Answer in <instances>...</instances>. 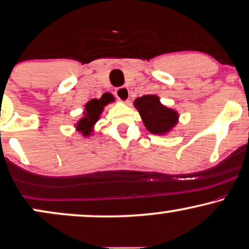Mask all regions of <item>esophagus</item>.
Listing matches in <instances>:
<instances>
[{"label": "esophagus", "mask_w": 249, "mask_h": 249, "mask_svg": "<svg viewBox=\"0 0 249 249\" xmlns=\"http://www.w3.org/2000/svg\"><path fill=\"white\" fill-rule=\"evenodd\" d=\"M115 95L117 96V99L119 100V101L127 102L128 97H130V92H128V89L126 87H124V86L118 87V88H116Z\"/></svg>", "instance_id": "1"}]
</instances>
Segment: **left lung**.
Returning <instances> with one entry per match:
<instances>
[{
  "label": "left lung",
  "instance_id": "left-lung-1",
  "mask_svg": "<svg viewBox=\"0 0 249 249\" xmlns=\"http://www.w3.org/2000/svg\"><path fill=\"white\" fill-rule=\"evenodd\" d=\"M134 107L139 111L144 126L153 134L168 133L178 122L177 111L163 106L156 95L138 97Z\"/></svg>",
  "mask_w": 249,
  "mask_h": 249
}]
</instances>
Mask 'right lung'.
<instances>
[{"label": "right lung", "mask_w": 249, "mask_h": 249, "mask_svg": "<svg viewBox=\"0 0 249 249\" xmlns=\"http://www.w3.org/2000/svg\"><path fill=\"white\" fill-rule=\"evenodd\" d=\"M108 101H105V100L100 99H93L90 100L89 102L86 103L85 106V112L84 117L78 122L77 124V131H79L83 133L84 137H88L90 135L93 130L94 124L99 121L100 115L103 111V107H105Z\"/></svg>", "instance_id": "obj_1"}]
</instances>
